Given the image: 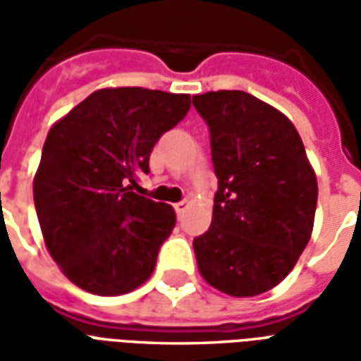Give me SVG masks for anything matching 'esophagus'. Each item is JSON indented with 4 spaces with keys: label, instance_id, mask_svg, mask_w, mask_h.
Here are the masks:
<instances>
[{
    "label": "esophagus",
    "instance_id": "esophagus-1",
    "mask_svg": "<svg viewBox=\"0 0 361 361\" xmlns=\"http://www.w3.org/2000/svg\"><path fill=\"white\" fill-rule=\"evenodd\" d=\"M188 207H189L188 201H181V203L173 204V211H176V214H178V216H183V212L188 211Z\"/></svg>",
    "mask_w": 361,
    "mask_h": 361
}]
</instances>
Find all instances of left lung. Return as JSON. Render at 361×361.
<instances>
[{
    "label": "left lung",
    "instance_id": "left-lung-1",
    "mask_svg": "<svg viewBox=\"0 0 361 361\" xmlns=\"http://www.w3.org/2000/svg\"><path fill=\"white\" fill-rule=\"evenodd\" d=\"M211 129L219 191L211 228L193 240L212 288L251 298L286 279L305 250L317 209V178L294 123L243 90L193 96Z\"/></svg>",
    "mask_w": 361,
    "mask_h": 361
}]
</instances>
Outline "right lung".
Returning <instances> with one entry per match:
<instances>
[{
	"mask_svg": "<svg viewBox=\"0 0 361 361\" xmlns=\"http://www.w3.org/2000/svg\"><path fill=\"white\" fill-rule=\"evenodd\" d=\"M189 106V94L100 89L51 126L35 173V207L51 259L75 286L121 295L150 279L176 212L133 188L149 173L160 135Z\"/></svg>",
	"mask_w": 361,
	"mask_h": 361,
	"instance_id": "add662e5",
	"label": "right lung"
}]
</instances>
